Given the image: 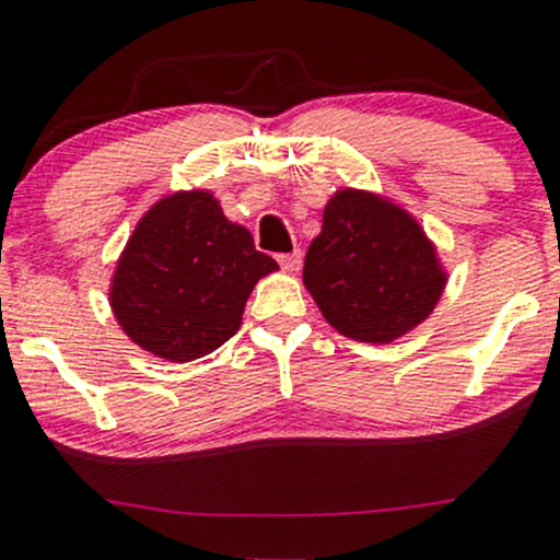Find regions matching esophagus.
I'll list each match as a JSON object with an SVG mask.
<instances>
[{
  "label": "esophagus",
  "instance_id": "esophagus-1",
  "mask_svg": "<svg viewBox=\"0 0 560 560\" xmlns=\"http://www.w3.org/2000/svg\"><path fill=\"white\" fill-rule=\"evenodd\" d=\"M300 262H303V252H300V249L290 252V255H279V266L284 270H290V273L300 270Z\"/></svg>",
  "mask_w": 560,
  "mask_h": 560
}]
</instances>
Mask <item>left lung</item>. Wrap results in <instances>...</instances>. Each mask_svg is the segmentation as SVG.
Listing matches in <instances>:
<instances>
[{
	"instance_id": "left-lung-1",
	"label": "left lung",
	"mask_w": 560,
	"mask_h": 560,
	"mask_svg": "<svg viewBox=\"0 0 560 560\" xmlns=\"http://www.w3.org/2000/svg\"><path fill=\"white\" fill-rule=\"evenodd\" d=\"M303 284L340 335L383 346L433 313L446 270L404 207L370 190L342 188L324 207Z\"/></svg>"
}]
</instances>
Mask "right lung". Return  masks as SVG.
I'll return each instance as SVG.
<instances>
[{
  "label": "right lung",
  "mask_w": 560,
  "mask_h": 560,
  "mask_svg": "<svg viewBox=\"0 0 560 560\" xmlns=\"http://www.w3.org/2000/svg\"><path fill=\"white\" fill-rule=\"evenodd\" d=\"M279 270L231 223L210 190L164 196L135 225L110 279V311L132 342L159 359H201L242 327L262 276Z\"/></svg>",
  "instance_id": "add662e5"
}]
</instances>
